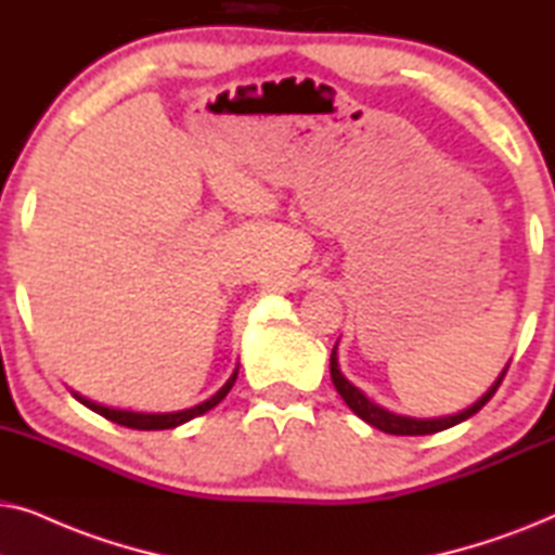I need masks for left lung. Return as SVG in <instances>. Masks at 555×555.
I'll return each instance as SVG.
<instances>
[{"label": "left lung", "instance_id": "8db88e82", "mask_svg": "<svg viewBox=\"0 0 555 555\" xmlns=\"http://www.w3.org/2000/svg\"><path fill=\"white\" fill-rule=\"evenodd\" d=\"M336 348H338V344L333 346V353H331V378H333V386H336V391L340 393V399H344L346 404L353 409V414H359L363 422L371 424V427L382 429V431H386V435H399V437L435 435V431L450 429V427H454V424L469 420V416L480 412V409L492 399V393H495L498 386L503 384V378H505V374H507V366H511V363H507V366H505L503 371H500V376L495 378V384H492L490 389L485 391L482 397L477 399L473 406L462 409V412L450 414V416H437V420H414V416L393 414V412H389V409L374 404V401H371V399L366 397V393H363L361 389H356V386H353L351 382H348V378H346L344 374H340Z\"/></svg>", "mask_w": 555, "mask_h": 555}]
</instances>
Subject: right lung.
<instances>
[{"mask_svg":"<svg viewBox=\"0 0 555 555\" xmlns=\"http://www.w3.org/2000/svg\"><path fill=\"white\" fill-rule=\"evenodd\" d=\"M237 382V369H234V374L227 378V384L219 389L215 397H209L207 401H202V404H196L192 409H181V412H169V414H143V412H124V409H111V406H101L95 404V401H88L78 397V393H73L75 399L80 401V404H86L88 409H93L95 414L105 416V420L120 424V427H131V429H143V431H151V429H173L179 427V424H184L189 420H194V416H199L204 412H209V409H215L219 401H222L230 389Z\"/></svg>","mask_w":555,"mask_h":555,"instance_id":"add662e5","label":"right lung"}]
</instances>
